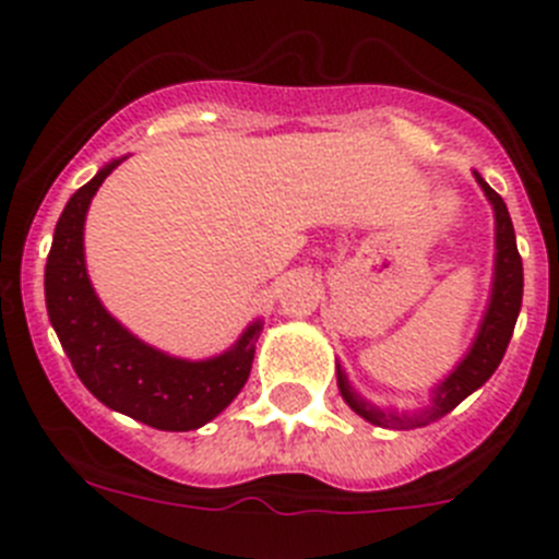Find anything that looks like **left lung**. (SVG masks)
<instances>
[{"label": "left lung", "mask_w": 559, "mask_h": 559, "mask_svg": "<svg viewBox=\"0 0 559 559\" xmlns=\"http://www.w3.org/2000/svg\"><path fill=\"white\" fill-rule=\"evenodd\" d=\"M478 185H481L484 195L490 199L492 210H496V283H492V299L490 308H487V316H484L481 330H478V338L473 344V349L467 353V358L456 367V372L451 378H445V383L437 389V397H433L431 412L417 414V417H397V414H386L374 408L372 403L360 400L358 392L349 386L347 374L341 372L338 367V389L341 397L347 400L349 408L355 414L372 423V426L383 428H423L428 426L431 419L445 417L448 412L462 403L467 394L476 392L484 380L490 378L492 372L501 364L503 353H507V344L512 338V330H515L518 322V310H521L523 299V263L521 254H518L515 246V229H512V218L507 212V204L503 199L492 190L487 181L476 173Z\"/></svg>", "instance_id": "obj_1"}]
</instances>
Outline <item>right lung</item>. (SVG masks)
Returning <instances> with one entry per match:
<instances>
[{"label": "right lung", "instance_id": "1", "mask_svg": "<svg viewBox=\"0 0 559 559\" xmlns=\"http://www.w3.org/2000/svg\"><path fill=\"white\" fill-rule=\"evenodd\" d=\"M120 162L103 167L69 199L58 218L44 269L49 322L83 386L114 412L159 431H192L218 417L249 380L260 322L229 353L210 360H179L133 338L106 313L83 263V221L97 187Z\"/></svg>", "mask_w": 559, "mask_h": 559}]
</instances>
